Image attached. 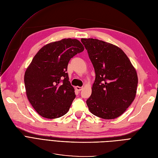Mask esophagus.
Returning a JSON list of instances; mask_svg holds the SVG:
<instances>
[{"label":"esophagus","mask_w":158,"mask_h":158,"mask_svg":"<svg viewBox=\"0 0 158 158\" xmlns=\"http://www.w3.org/2000/svg\"><path fill=\"white\" fill-rule=\"evenodd\" d=\"M76 89L78 91V92H80V91H81L82 89V87H80V86H76Z\"/></svg>","instance_id":"1"}]
</instances>
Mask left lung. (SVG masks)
Here are the masks:
<instances>
[{
    "mask_svg": "<svg viewBox=\"0 0 158 158\" xmlns=\"http://www.w3.org/2000/svg\"><path fill=\"white\" fill-rule=\"evenodd\" d=\"M94 66L95 78L86 100L89 111L104 119L115 118L135 98L136 71L119 47L97 39H82Z\"/></svg>",
    "mask_w": 158,
    "mask_h": 158,
    "instance_id": "8db88e82",
    "label": "left lung"
}]
</instances>
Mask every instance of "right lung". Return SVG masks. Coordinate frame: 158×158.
<instances>
[{
	"label": "right lung",
	"mask_w": 158,
	"mask_h": 158,
	"mask_svg": "<svg viewBox=\"0 0 158 158\" xmlns=\"http://www.w3.org/2000/svg\"><path fill=\"white\" fill-rule=\"evenodd\" d=\"M84 50L76 39H63L43 47L26 69L28 100L43 117L56 118L69 111L76 98L66 73L69 60Z\"/></svg>",
	"instance_id": "1"
}]
</instances>
